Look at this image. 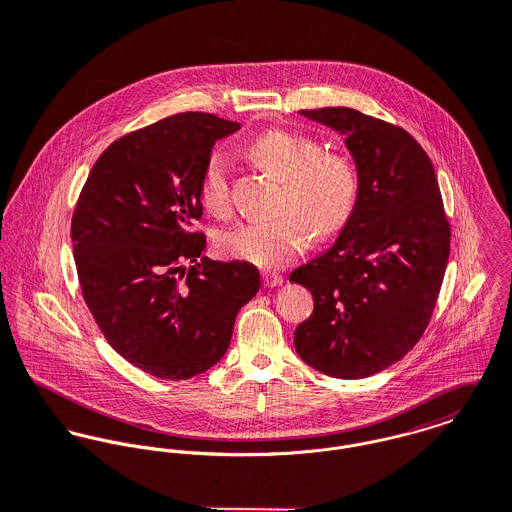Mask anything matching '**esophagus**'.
Segmentation results:
<instances>
[{"mask_svg": "<svg viewBox=\"0 0 512 512\" xmlns=\"http://www.w3.org/2000/svg\"><path fill=\"white\" fill-rule=\"evenodd\" d=\"M261 277H263V284L265 286H281L284 283L283 275H279V273H275V271H263L261 273Z\"/></svg>", "mask_w": 512, "mask_h": 512, "instance_id": "esophagus-1", "label": "esophagus"}]
</instances>
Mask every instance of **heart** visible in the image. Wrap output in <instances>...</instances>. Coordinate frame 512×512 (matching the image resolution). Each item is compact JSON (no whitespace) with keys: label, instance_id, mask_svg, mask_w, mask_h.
Segmentation results:
<instances>
[{"label":"heart","instance_id":"obj_1","mask_svg":"<svg viewBox=\"0 0 512 512\" xmlns=\"http://www.w3.org/2000/svg\"><path fill=\"white\" fill-rule=\"evenodd\" d=\"M249 153L263 169L283 178L286 208L273 218L224 229L218 235L224 255L259 267H281L310 245L314 229L332 235L347 224L359 196V174L347 155L324 151L314 135L284 127L259 133ZM200 200L208 212L228 214L229 165L218 151L202 169Z\"/></svg>","mask_w":512,"mask_h":512}]
</instances>
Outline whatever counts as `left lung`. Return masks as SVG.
Here are the masks:
<instances>
[{"label": "left lung", "instance_id": "obj_1", "mask_svg": "<svg viewBox=\"0 0 512 512\" xmlns=\"http://www.w3.org/2000/svg\"><path fill=\"white\" fill-rule=\"evenodd\" d=\"M300 114L345 135L359 196L336 243L290 273L314 310L296 353L336 379H363L402 359L430 324L452 229L430 157L402 127L351 108Z\"/></svg>", "mask_w": 512, "mask_h": 512}]
</instances>
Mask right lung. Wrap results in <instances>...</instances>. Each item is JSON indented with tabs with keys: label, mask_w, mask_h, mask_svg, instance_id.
Masks as SVG:
<instances>
[{
	"label": "right lung",
	"mask_w": 512,
	"mask_h": 512,
	"mask_svg": "<svg viewBox=\"0 0 512 512\" xmlns=\"http://www.w3.org/2000/svg\"><path fill=\"white\" fill-rule=\"evenodd\" d=\"M237 121L165 117L114 141L78 196L70 237L82 296L115 351L184 381L228 351L235 316L259 290L255 265L202 257L200 176ZM184 262H192L183 269Z\"/></svg>",
	"instance_id": "add662e5"
}]
</instances>
